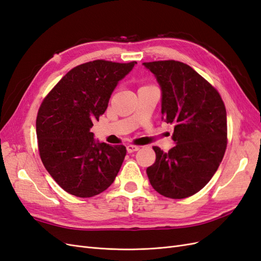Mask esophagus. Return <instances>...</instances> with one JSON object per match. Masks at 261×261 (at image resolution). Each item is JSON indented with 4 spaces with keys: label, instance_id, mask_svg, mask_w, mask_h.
<instances>
[{
    "label": "esophagus",
    "instance_id": "esophagus-1",
    "mask_svg": "<svg viewBox=\"0 0 261 261\" xmlns=\"http://www.w3.org/2000/svg\"><path fill=\"white\" fill-rule=\"evenodd\" d=\"M126 149H127V152H128V153H132V152H134V151H137V150H139V146L128 145L127 147H126Z\"/></svg>",
    "mask_w": 261,
    "mask_h": 261
}]
</instances>
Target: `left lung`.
Here are the masks:
<instances>
[{
	"label": "left lung",
	"mask_w": 261,
	"mask_h": 261,
	"mask_svg": "<svg viewBox=\"0 0 261 261\" xmlns=\"http://www.w3.org/2000/svg\"><path fill=\"white\" fill-rule=\"evenodd\" d=\"M162 90L163 120L174 124L175 146H154L147 169L150 184L164 197L181 199L208 184L227 145L226 110L218 90L191 66L174 60L146 62Z\"/></svg>",
	"instance_id": "obj_1"
}]
</instances>
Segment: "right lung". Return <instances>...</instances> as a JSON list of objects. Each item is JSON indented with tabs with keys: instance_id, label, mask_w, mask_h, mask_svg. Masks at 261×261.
<instances>
[{
	"instance_id": "add662e5",
	"label": "right lung",
	"mask_w": 261,
	"mask_h": 261,
	"mask_svg": "<svg viewBox=\"0 0 261 261\" xmlns=\"http://www.w3.org/2000/svg\"><path fill=\"white\" fill-rule=\"evenodd\" d=\"M137 62H87L70 69L39 108L38 149L46 171L70 195L93 197L111 185L126 148L96 143L90 128L106 112L117 83Z\"/></svg>"
}]
</instances>
